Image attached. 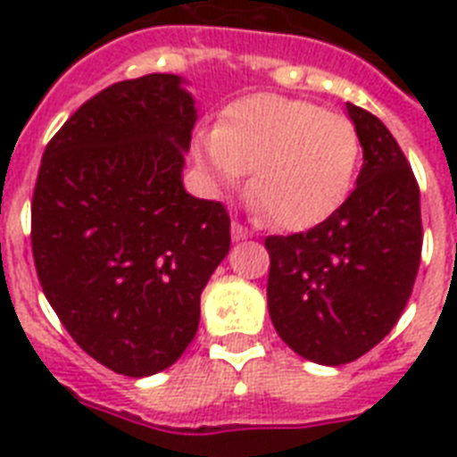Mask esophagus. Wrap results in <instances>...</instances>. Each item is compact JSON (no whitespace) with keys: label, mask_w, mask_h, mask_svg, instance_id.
<instances>
[{"label":"esophagus","mask_w":457,"mask_h":457,"mask_svg":"<svg viewBox=\"0 0 457 457\" xmlns=\"http://www.w3.org/2000/svg\"><path fill=\"white\" fill-rule=\"evenodd\" d=\"M251 229H246L239 220H232V239L235 242H242V239H249Z\"/></svg>","instance_id":"obj_1"}]
</instances>
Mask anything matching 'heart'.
Here are the masks:
<instances>
[{"label": "heart", "instance_id": "obj_1", "mask_svg": "<svg viewBox=\"0 0 457 457\" xmlns=\"http://www.w3.org/2000/svg\"><path fill=\"white\" fill-rule=\"evenodd\" d=\"M194 158L220 189H235L251 170L249 196L265 218L282 229H308L346 201L361 139L339 113L253 95L229 104L215 130L201 132Z\"/></svg>", "mask_w": 457, "mask_h": 457}]
</instances>
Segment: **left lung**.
Returning <instances> with one entry per match:
<instances>
[{
	"label": "left lung",
	"mask_w": 457,
	"mask_h": 457,
	"mask_svg": "<svg viewBox=\"0 0 457 457\" xmlns=\"http://www.w3.org/2000/svg\"><path fill=\"white\" fill-rule=\"evenodd\" d=\"M362 146L355 189L308 232L268 237V311L301 358L346 365L375 348L411 299L422 253L420 187L386 125L346 104Z\"/></svg>",
	"instance_id": "1"
}]
</instances>
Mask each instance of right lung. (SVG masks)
<instances>
[{"label":"right lung","mask_w":457,"mask_h":457,"mask_svg":"<svg viewBox=\"0 0 457 457\" xmlns=\"http://www.w3.org/2000/svg\"><path fill=\"white\" fill-rule=\"evenodd\" d=\"M196 104L179 75L102 89L46 145L32 194L39 285L75 344L125 377L170 368L229 251L220 201L185 192Z\"/></svg>","instance_id":"obj_1"}]
</instances>
